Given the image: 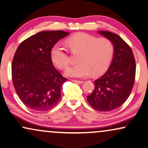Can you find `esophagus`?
<instances>
[{
  "mask_svg": "<svg viewBox=\"0 0 148 148\" xmlns=\"http://www.w3.org/2000/svg\"><path fill=\"white\" fill-rule=\"evenodd\" d=\"M72 82H74L75 83H77V84H82L84 82V81L82 80H72Z\"/></svg>",
  "mask_w": 148,
  "mask_h": 148,
  "instance_id": "34e87169",
  "label": "esophagus"
}]
</instances>
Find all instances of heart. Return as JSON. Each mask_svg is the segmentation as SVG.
<instances>
[{"mask_svg":"<svg viewBox=\"0 0 148 148\" xmlns=\"http://www.w3.org/2000/svg\"><path fill=\"white\" fill-rule=\"evenodd\" d=\"M66 45L72 53H79L78 64L70 66L64 74L72 78H85L92 74L97 76L108 69L114 53V45L107 38H99L84 33H76L68 38ZM53 64L60 69L66 68L69 58L65 48L56 43L50 51Z\"/></svg>","mask_w":148,"mask_h":148,"instance_id":"b5f03b06","label":"heart"}]
</instances>
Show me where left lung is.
Segmentation results:
<instances>
[{"instance_id": "obj_1", "label": "left lung", "mask_w": 148, "mask_h": 148, "mask_svg": "<svg viewBox=\"0 0 148 148\" xmlns=\"http://www.w3.org/2000/svg\"><path fill=\"white\" fill-rule=\"evenodd\" d=\"M114 45L113 57L107 71L94 81L95 89L87 100L95 109L111 111L121 107L128 99L134 86L136 61L131 47L115 33L99 31Z\"/></svg>"}]
</instances>
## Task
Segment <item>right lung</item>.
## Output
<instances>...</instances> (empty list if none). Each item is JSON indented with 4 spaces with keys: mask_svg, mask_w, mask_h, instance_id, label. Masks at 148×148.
Here are the masks:
<instances>
[{
    "mask_svg": "<svg viewBox=\"0 0 148 148\" xmlns=\"http://www.w3.org/2000/svg\"><path fill=\"white\" fill-rule=\"evenodd\" d=\"M69 34L62 30L39 32L16 49L12 62V82L21 101L30 109L47 111L61 98L62 85L67 79L52 65L50 51Z\"/></svg>",
    "mask_w": 148,
    "mask_h": 148,
    "instance_id": "right-lung-1",
    "label": "right lung"
}]
</instances>
